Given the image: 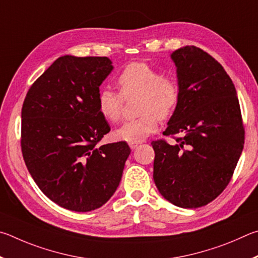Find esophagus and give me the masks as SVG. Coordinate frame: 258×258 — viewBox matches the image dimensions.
I'll return each mask as SVG.
<instances>
[{
	"label": "esophagus",
	"mask_w": 258,
	"mask_h": 258,
	"mask_svg": "<svg viewBox=\"0 0 258 258\" xmlns=\"http://www.w3.org/2000/svg\"><path fill=\"white\" fill-rule=\"evenodd\" d=\"M138 144L139 143H129V146H130V148H132V150H135V148L138 146Z\"/></svg>",
	"instance_id": "esophagus-1"
}]
</instances>
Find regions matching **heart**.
<instances>
[{"instance_id": "obj_1", "label": "heart", "mask_w": 258, "mask_h": 258, "mask_svg": "<svg viewBox=\"0 0 258 258\" xmlns=\"http://www.w3.org/2000/svg\"><path fill=\"white\" fill-rule=\"evenodd\" d=\"M120 93L103 88L98 93L97 107L104 119L117 123L123 116L124 99L139 96L137 119L126 121L116 130L121 141L139 143L156 132L159 119L172 116L180 102V86L172 76L162 72L145 62L126 66L117 77Z\"/></svg>"}]
</instances>
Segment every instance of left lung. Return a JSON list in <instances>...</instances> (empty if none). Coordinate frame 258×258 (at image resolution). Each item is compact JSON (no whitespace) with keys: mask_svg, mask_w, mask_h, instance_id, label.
Listing matches in <instances>:
<instances>
[{"mask_svg":"<svg viewBox=\"0 0 258 258\" xmlns=\"http://www.w3.org/2000/svg\"><path fill=\"white\" fill-rule=\"evenodd\" d=\"M171 57L177 66L180 102L168 122L165 141L152 142L153 178L166 201L196 209L214 201L231 180L245 143L236 88L223 67L196 46Z\"/></svg>","mask_w":258,"mask_h":258,"instance_id":"left-lung-1","label":"left lung"}]
</instances>
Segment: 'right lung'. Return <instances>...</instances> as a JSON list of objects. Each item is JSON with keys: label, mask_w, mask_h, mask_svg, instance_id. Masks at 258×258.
Returning a JSON list of instances; mask_svg holds the SVG:
<instances>
[{"label": "right lung", "mask_w": 258, "mask_h": 258, "mask_svg": "<svg viewBox=\"0 0 258 258\" xmlns=\"http://www.w3.org/2000/svg\"><path fill=\"white\" fill-rule=\"evenodd\" d=\"M106 56L64 55L31 85L21 110V152L38 188L63 209L89 212L119 186L125 142L98 146L110 125L97 107Z\"/></svg>", "instance_id": "obj_1"}]
</instances>
